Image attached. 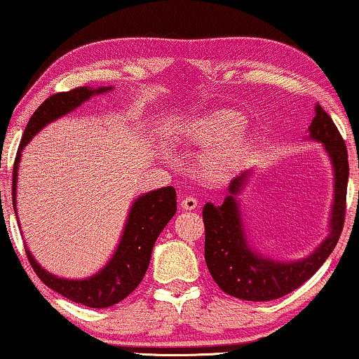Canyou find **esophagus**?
Instances as JSON below:
<instances>
[{
    "instance_id": "obj_1",
    "label": "esophagus",
    "mask_w": 359,
    "mask_h": 359,
    "mask_svg": "<svg viewBox=\"0 0 359 359\" xmlns=\"http://www.w3.org/2000/svg\"><path fill=\"white\" fill-rule=\"evenodd\" d=\"M196 208H198V201H196L193 196H186V198L181 201V209L194 210Z\"/></svg>"
}]
</instances>
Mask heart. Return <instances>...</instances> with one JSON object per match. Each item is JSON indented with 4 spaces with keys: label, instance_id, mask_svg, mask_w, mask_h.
I'll return each mask as SVG.
<instances>
[{
    "label": "heart",
    "instance_id": "heart-1",
    "mask_svg": "<svg viewBox=\"0 0 359 359\" xmlns=\"http://www.w3.org/2000/svg\"><path fill=\"white\" fill-rule=\"evenodd\" d=\"M243 124L240 112L220 109L193 117L180 127L178 139L199 147L212 145L196 160L199 178L205 183H225L242 165L250 147Z\"/></svg>",
    "mask_w": 359,
    "mask_h": 359
}]
</instances>
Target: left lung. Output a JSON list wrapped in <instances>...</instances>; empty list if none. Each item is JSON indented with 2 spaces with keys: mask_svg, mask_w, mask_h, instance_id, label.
<instances>
[{
  "mask_svg": "<svg viewBox=\"0 0 359 359\" xmlns=\"http://www.w3.org/2000/svg\"><path fill=\"white\" fill-rule=\"evenodd\" d=\"M311 139L322 142L335 171V196L330 215V233L316 252L299 262L281 263L264 258L248 245L237 196L248 183L250 170L233 178L229 196L220 205L208 203L203 209L205 227L204 258L210 276L225 294L242 301H273L292 292L311 279L337 247L346 210V186L350 165L343 137L332 117L316 106V117L309 126Z\"/></svg>",
  "mask_w": 359,
  "mask_h": 359,
  "instance_id": "left-lung-1",
  "label": "left lung"
}]
</instances>
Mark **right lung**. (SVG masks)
<instances>
[{
  "instance_id": "obj_1",
  "label": "right lung",
  "mask_w": 359,
  "mask_h": 359,
  "mask_svg": "<svg viewBox=\"0 0 359 359\" xmlns=\"http://www.w3.org/2000/svg\"><path fill=\"white\" fill-rule=\"evenodd\" d=\"M111 86H102L91 90L88 86H80L75 90L57 93L47 97L29 119L24 130L21 144H19L16 160L13 170V205L16 212V181L21 151L27 142L43 129L48 122L68 114L76 109L83 102L90 100L93 95L109 91ZM176 212V191L171 186L150 191L132 204L129 217H127L124 232L117 250L112 255L109 263L96 274L86 279H63L46 271L39 264L31 252L26 248L27 259L41 281L53 291L62 294L70 301L81 304L91 309H104L126 299L144 279L149 268L151 250L161 233Z\"/></svg>"
}]
</instances>
